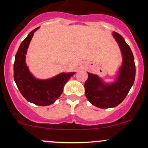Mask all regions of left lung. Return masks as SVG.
<instances>
[{
  "label": "left lung",
  "instance_id": "8db88e82",
  "mask_svg": "<svg viewBox=\"0 0 148 148\" xmlns=\"http://www.w3.org/2000/svg\"><path fill=\"white\" fill-rule=\"evenodd\" d=\"M122 51V65L116 82L104 84L96 74L88 73V79L84 83L85 95L89 102L99 108L114 107L125 99L133 85L135 78L134 56L130 46L118 33L112 34Z\"/></svg>",
  "mask_w": 148,
  "mask_h": 148
}]
</instances>
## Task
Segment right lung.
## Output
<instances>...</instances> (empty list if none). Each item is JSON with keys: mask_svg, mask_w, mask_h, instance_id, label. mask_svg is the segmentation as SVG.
I'll use <instances>...</instances> for the list:
<instances>
[{"mask_svg": "<svg viewBox=\"0 0 148 148\" xmlns=\"http://www.w3.org/2000/svg\"><path fill=\"white\" fill-rule=\"evenodd\" d=\"M39 28V27H38ZM35 28L22 41L15 56L13 77L19 91L28 102L36 105L47 106L53 104L63 92L64 86L75 72L61 73L53 78L45 80L36 79L26 64V53Z\"/></svg>", "mask_w": 148, "mask_h": 148, "instance_id": "add662e5", "label": "right lung"}]
</instances>
